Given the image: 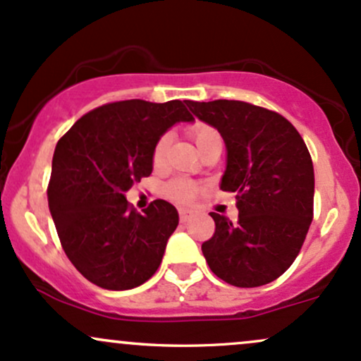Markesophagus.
Returning <instances> with one entry per match:
<instances>
[{
  "mask_svg": "<svg viewBox=\"0 0 361 361\" xmlns=\"http://www.w3.org/2000/svg\"><path fill=\"white\" fill-rule=\"evenodd\" d=\"M179 219H180V222H188V220L191 219V212L185 210V208H180V210H179Z\"/></svg>",
  "mask_w": 361,
  "mask_h": 361,
  "instance_id": "34e87169",
  "label": "esophagus"
}]
</instances>
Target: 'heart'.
Instances as JSON below:
<instances>
[{"label": "heart", "instance_id": "1", "mask_svg": "<svg viewBox=\"0 0 361 361\" xmlns=\"http://www.w3.org/2000/svg\"><path fill=\"white\" fill-rule=\"evenodd\" d=\"M188 133L191 135V139L195 141V145L197 146V149L200 151L203 149L208 142L215 141V139H220L219 130L204 122L191 123V126L188 127ZM169 146H170L169 134L160 135L158 141L154 142L153 153H151V161H153L154 169H160V166L165 164L166 153H169ZM165 195L176 201H189L197 195V185L189 180L177 179V180L169 182V184L165 185Z\"/></svg>", "mask_w": 361, "mask_h": 361}]
</instances>
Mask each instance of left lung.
<instances>
[{
	"instance_id": "8db88e82",
	"label": "left lung",
	"mask_w": 361,
	"mask_h": 361,
	"mask_svg": "<svg viewBox=\"0 0 361 361\" xmlns=\"http://www.w3.org/2000/svg\"><path fill=\"white\" fill-rule=\"evenodd\" d=\"M222 134L227 169L222 191L235 192L238 222L212 212L215 232L201 244L208 267L235 288H258L293 265L313 220L315 173L293 123L246 102H188Z\"/></svg>"
}]
</instances>
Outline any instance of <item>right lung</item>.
Wrapping results in <instances>:
<instances>
[{
	"mask_svg": "<svg viewBox=\"0 0 361 361\" xmlns=\"http://www.w3.org/2000/svg\"><path fill=\"white\" fill-rule=\"evenodd\" d=\"M192 120L188 99H126L94 108L60 137L49 212L65 255L89 282L126 290L158 270L179 213L165 200L137 213L126 192L153 170L158 137L173 123Z\"/></svg>",
	"mask_w": 361,
	"mask_h": 361,
	"instance_id": "1",
	"label": "right lung"
}]
</instances>
